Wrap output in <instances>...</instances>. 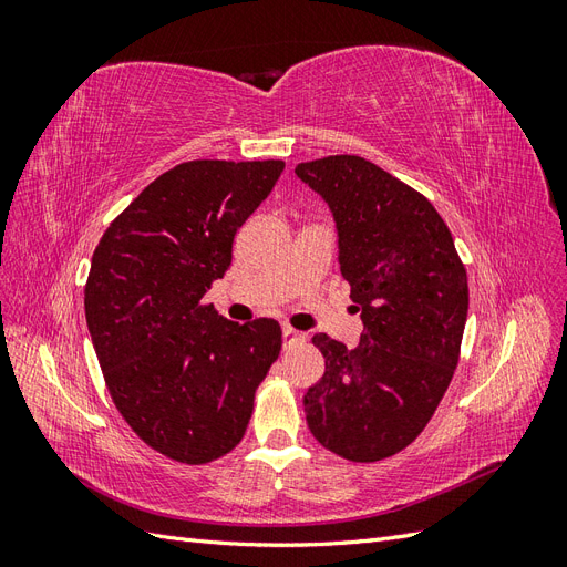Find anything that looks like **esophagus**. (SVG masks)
<instances>
[{
	"instance_id": "esophagus-1",
	"label": "esophagus",
	"mask_w": 567,
	"mask_h": 567,
	"mask_svg": "<svg viewBox=\"0 0 567 567\" xmlns=\"http://www.w3.org/2000/svg\"><path fill=\"white\" fill-rule=\"evenodd\" d=\"M305 333L290 329V326H286L284 329V348H293V346H300V342H305Z\"/></svg>"
}]
</instances>
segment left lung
<instances>
[{
	"label": "left lung",
	"instance_id": "left-lung-1",
	"mask_svg": "<svg viewBox=\"0 0 567 567\" xmlns=\"http://www.w3.org/2000/svg\"><path fill=\"white\" fill-rule=\"evenodd\" d=\"M296 175L329 203L340 271L364 321L357 348L312 338L326 371L305 394L307 425L342 458L381 461L421 435L452 383L466 267L433 203L371 161L329 156Z\"/></svg>",
	"mask_w": 567,
	"mask_h": 567
}]
</instances>
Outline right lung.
<instances>
[{
	"instance_id": "1",
	"label": "right lung",
	"mask_w": 567,
	"mask_h": 567,
	"mask_svg": "<svg viewBox=\"0 0 567 567\" xmlns=\"http://www.w3.org/2000/svg\"><path fill=\"white\" fill-rule=\"evenodd\" d=\"M281 173L284 161L182 163L111 221L92 255L84 315L113 404L151 450L188 466L241 442L281 352L279 321L236 323L203 302Z\"/></svg>"
}]
</instances>
